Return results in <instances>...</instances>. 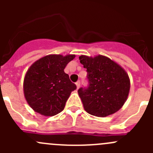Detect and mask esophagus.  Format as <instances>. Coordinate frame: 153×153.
<instances>
[{
    "mask_svg": "<svg viewBox=\"0 0 153 153\" xmlns=\"http://www.w3.org/2000/svg\"><path fill=\"white\" fill-rule=\"evenodd\" d=\"M75 85L77 86V89H78V88L80 87V81H77V82L75 83Z\"/></svg>",
    "mask_w": 153,
    "mask_h": 153,
    "instance_id": "obj_1",
    "label": "esophagus"
}]
</instances>
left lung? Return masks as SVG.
I'll list each match as a JSON object with an SVG mask.
<instances>
[{
  "label": "left lung",
  "instance_id": "8db88e82",
  "mask_svg": "<svg viewBox=\"0 0 153 153\" xmlns=\"http://www.w3.org/2000/svg\"><path fill=\"white\" fill-rule=\"evenodd\" d=\"M81 64L87 72L89 85L78 92L86 112L106 117L118 112L126 102L130 89L127 72L108 57L81 55Z\"/></svg>",
  "mask_w": 153,
  "mask_h": 153
}]
</instances>
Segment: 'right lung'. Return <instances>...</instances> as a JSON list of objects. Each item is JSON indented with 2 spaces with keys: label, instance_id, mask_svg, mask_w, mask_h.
<instances>
[{
  "label": "right lung",
  "instance_id": "obj_1",
  "mask_svg": "<svg viewBox=\"0 0 153 153\" xmlns=\"http://www.w3.org/2000/svg\"><path fill=\"white\" fill-rule=\"evenodd\" d=\"M75 55H48L33 63L24 76V94L35 112L53 116L64 109L71 92L76 89L64 69Z\"/></svg>",
  "mask_w": 153,
  "mask_h": 153
}]
</instances>
